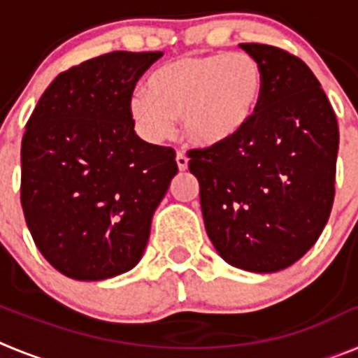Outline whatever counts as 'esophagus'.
I'll use <instances>...</instances> for the list:
<instances>
[{"label":"esophagus","instance_id":"esophagus-1","mask_svg":"<svg viewBox=\"0 0 358 358\" xmlns=\"http://www.w3.org/2000/svg\"><path fill=\"white\" fill-rule=\"evenodd\" d=\"M176 161H177V166H179V170H181V172H185V170L188 169V157H186L185 152H177Z\"/></svg>","mask_w":358,"mask_h":358}]
</instances>
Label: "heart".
<instances>
[{
	"mask_svg": "<svg viewBox=\"0 0 358 358\" xmlns=\"http://www.w3.org/2000/svg\"><path fill=\"white\" fill-rule=\"evenodd\" d=\"M264 69L249 53L181 57L161 66L148 90L132 93L129 110L150 141L173 134L182 120L186 138L199 147H217L238 138L258 115Z\"/></svg>",
	"mask_w": 358,
	"mask_h": 358,
	"instance_id": "b5f03b06",
	"label": "heart"
}]
</instances>
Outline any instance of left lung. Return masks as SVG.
I'll use <instances>...</instances> for the list:
<instances>
[{"instance_id":"left-lung-1","label":"left lung","mask_w":358,"mask_h":358,"mask_svg":"<svg viewBox=\"0 0 358 358\" xmlns=\"http://www.w3.org/2000/svg\"><path fill=\"white\" fill-rule=\"evenodd\" d=\"M240 48L264 69L258 115L238 138L192 148L204 226L227 264L276 273L308 251L335 197L339 125L312 69L268 44Z\"/></svg>"}]
</instances>
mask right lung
<instances>
[{
    "mask_svg": "<svg viewBox=\"0 0 358 358\" xmlns=\"http://www.w3.org/2000/svg\"><path fill=\"white\" fill-rule=\"evenodd\" d=\"M163 52H110L59 73L21 141V206L41 255L98 281L143 256L152 215L177 173L176 150L147 143L129 110Z\"/></svg>",
    "mask_w": 358,
    "mask_h": 358,
    "instance_id": "add662e5",
    "label": "right lung"
}]
</instances>
